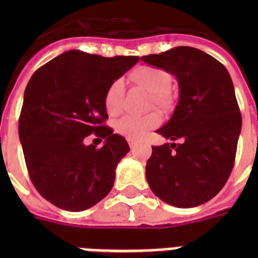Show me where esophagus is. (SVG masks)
<instances>
[{"instance_id":"1","label":"esophagus","mask_w":258,"mask_h":258,"mask_svg":"<svg viewBox=\"0 0 258 258\" xmlns=\"http://www.w3.org/2000/svg\"><path fill=\"white\" fill-rule=\"evenodd\" d=\"M127 141H128L130 147H131V149H134V147H135V141H133V139H127Z\"/></svg>"}]
</instances>
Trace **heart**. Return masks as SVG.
I'll return each mask as SVG.
<instances>
[{
	"label": "heart",
	"instance_id": "1",
	"mask_svg": "<svg viewBox=\"0 0 258 258\" xmlns=\"http://www.w3.org/2000/svg\"><path fill=\"white\" fill-rule=\"evenodd\" d=\"M130 76L137 84L143 87L146 91H149L153 95L155 104L161 107L170 104L171 76L166 71L157 67L141 66L137 67ZM123 96H124V83L120 79H117L109 86L108 91L105 93V108L108 113L115 115L120 112L123 107ZM159 121L161 117L155 112L142 115V116L125 115L115 123V130L117 134L128 139H141L142 137H145L149 130L157 127Z\"/></svg>",
	"mask_w": 258,
	"mask_h": 258
}]
</instances>
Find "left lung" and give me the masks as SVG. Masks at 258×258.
I'll return each instance as SVG.
<instances>
[{
  "label": "left lung",
  "mask_w": 258,
  "mask_h": 258,
  "mask_svg": "<svg viewBox=\"0 0 258 258\" xmlns=\"http://www.w3.org/2000/svg\"><path fill=\"white\" fill-rule=\"evenodd\" d=\"M142 61L174 75L179 87L170 120L157 130L172 143L154 146L146 165L150 188L175 208L200 206L224 187L236 159L242 120L232 78L218 60L191 46Z\"/></svg>",
  "instance_id": "obj_1"
}]
</instances>
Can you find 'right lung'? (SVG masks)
Masks as SVG:
<instances>
[{"label": "right lung", "mask_w": 258, "mask_h": 258, "mask_svg": "<svg viewBox=\"0 0 258 258\" xmlns=\"http://www.w3.org/2000/svg\"><path fill=\"white\" fill-rule=\"evenodd\" d=\"M138 61V56L101 57L72 49L30 78L18 135L32 183L54 206L82 212L111 191L115 169L130 147L103 124L108 119L105 93ZM91 133L105 139L103 148L84 145Z\"/></svg>", "instance_id": "right-lung-1"}]
</instances>
